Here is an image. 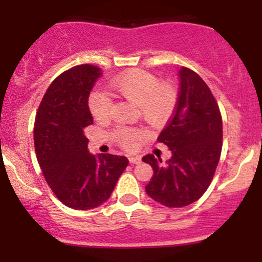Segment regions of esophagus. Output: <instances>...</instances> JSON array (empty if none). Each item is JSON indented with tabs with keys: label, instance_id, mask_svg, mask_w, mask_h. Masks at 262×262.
<instances>
[{
	"label": "esophagus",
	"instance_id": "obj_1",
	"mask_svg": "<svg viewBox=\"0 0 262 262\" xmlns=\"http://www.w3.org/2000/svg\"><path fill=\"white\" fill-rule=\"evenodd\" d=\"M129 161H130V164H140L141 162V158L139 155H137V156H130V158H129Z\"/></svg>",
	"mask_w": 262,
	"mask_h": 262
}]
</instances>
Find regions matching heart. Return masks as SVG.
Instances as JSON below:
<instances>
[{"mask_svg":"<svg viewBox=\"0 0 262 262\" xmlns=\"http://www.w3.org/2000/svg\"><path fill=\"white\" fill-rule=\"evenodd\" d=\"M111 87L123 98L137 104L140 116L150 124H162L170 118L177 103V91L169 82H159L155 75L144 70H133L111 81ZM90 112L96 119H107L112 110V100L100 90L89 96ZM143 137L139 128L119 127L114 138L125 149H134Z\"/></svg>","mask_w":262,"mask_h":262,"instance_id":"b5f03b06","label":"heart"}]
</instances>
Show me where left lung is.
<instances>
[{"label":"left lung","mask_w":262,"mask_h":262,"mask_svg":"<svg viewBox=\"0 0 262 262\" xmlns=\"http://www.w3.org/2000/svg\"><path fill=\"white\" fill-rule=\"evenodd\" d=\"M179 76L175 111L158 138L172 156L166 164L151 154L141 159L154 170L145 186L146 193L170 208L196 202L207 191L217 169L223 140L221 111L209 87L188 68L182 66Z\"/></svg>","instance_id":"left-lung-1"}]
</instances>
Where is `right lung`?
I'll list each match as a JSON object with an SVG mask.
<instances>
[{
    "label": "right lung",
    "instance_id": "right-lung-1",
    "mask_svg": "<svg viewBox=\"0 0 262 262\" xmlns=\"http://www.w3.org/2000/svg\"><path fill=\"white\" fill-rule=\"evenodd\" d=\"M101 69L77 65L59 75L45 92L34 123L35 154L45 181L60 202L92 209L110 198L128 166L125 156L92 155L86 127L93 123L89 96Z\"/></svg>",
    "mask_w": 262,
    "mask_h": 262
}]
</instances>
